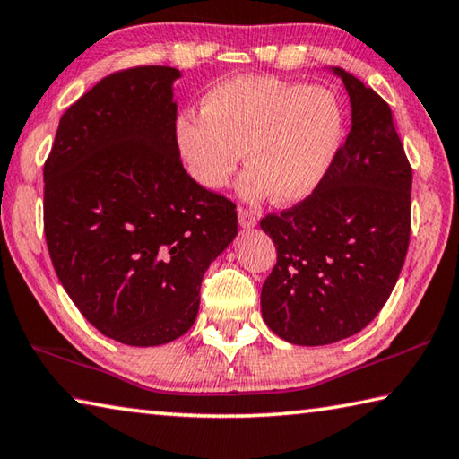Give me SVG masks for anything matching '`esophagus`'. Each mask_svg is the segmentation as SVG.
<instances>
[{
	"label": "esophagus",
	"mask_w": 459,
	"mask_h": 459,
	"mask_svg": "<svg viewBox=\"0 0 459 459\" xmlns=\"http://www.w3.org/2000/svg\"><path fill=\"white\" fill-rule=\"evenodd\" d=\"M238 222H240V227L243 229H253V227H256V222H258V219H256V214L251 211V208H243V206H238Z\"/></svg>",
	"instance_id": "34e87169"
}]
</instances>
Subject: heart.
Instances as JSON below:
<instances>
[{"label":"heart","instance_id":"b5f03b06","mask_svg":"<svg viewBox=\"0 0 459 459\" xmlns=\"http://www.w3.org/2000/svg\"><path fill=\"white\" fill-rule=\"evenodd\" d=\"M343 132V108L333 91L240 76L208 91L203 114L178 116L174 144L198 186L227 185L245 148L240 196L256 201L271 193L277 203H299L327 177Z\"/></svg>","mask_w":459,"mask_h":459}]
</instances>
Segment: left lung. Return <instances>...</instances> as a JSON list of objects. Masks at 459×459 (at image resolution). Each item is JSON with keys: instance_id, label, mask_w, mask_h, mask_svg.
Returning a JSON list of instances; mask_svg holds the SVG:
<instances>
[{"instance_id": "obj_1", "label": "left lung", "mask_w": 459, "mask_h": 459, "mask_svg": "<svg viewBox=\"0 0 459 459\" xmlns=\"http://www.w3.org/2000/svg\"><path fill=\"white\" fill-rule=\"evenodd\" d=\"M333 72L351 102L345 144L305 201L261 221L277 248L263 319L307 347L368 327L395 287L411 230V166L391 108L349 72Z\"/></svg>"}]
</instances>
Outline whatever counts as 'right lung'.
<instances>
[{
  "mask_svg": "<svg viewBox=\"0 0 459 459\" xmlns=\"http://www.w3.org/2000/svg\"><path fill=\"white\" fill-rule=\"evenodd\" d=\"M180 72L110 74L60 118L44 164V232L65 293L124 345L193 327L201 282L237 237V206L198 186L174 144Z\"/></svg>",
  "mask_w": 459,
  "mask_h": 459,
  "instance_id": "1",
  "label": "right lung"
}]
</instances>
